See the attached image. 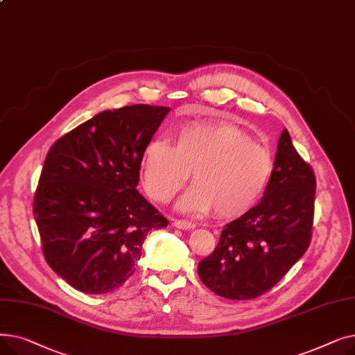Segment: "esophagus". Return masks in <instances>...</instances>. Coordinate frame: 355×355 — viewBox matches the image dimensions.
<instances>
[{
  "mask_svg": "<svg viewBox=\"0 0 355 355\" xmlns=\"http://www.w3.org/2000/svg\"><path fill=\"white\" fill-rule=\"evenodd\" d=\"M173 225L177 229H182V230H190L196 227V223L194 221H187V220H181V218H175Z\"/></svg>",
  "mask_w": 355,
  "mask_h": 355,
  "instance_id": "esophagus-1",
  "label": "esophagus"
}]
</instances>
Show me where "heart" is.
<instances>
[{"mask_svg":"<svg viewBox=\"0 0 355 355\" xmlns=\"http://www.w3.org/2000/svg\"><path fill=\"white\" fill-rule=\"evenodd\" d=\"M175 145L164 138L142 151V180L154 200H171L193 171L194 184L178 201L184 213L221 218L248 213L262 197L273 171L272 155L233 123L194 121L175 130Z\"/></svg>","mask_w":355,"mask_h":355,"instance_id":"obj_1","label":"heart"}]
</instances>
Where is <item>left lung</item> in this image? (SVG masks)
Returning <instances> with one entry per match:
<instances>
[{"label":"left lung","mask_w":355,"mask_h":355,"mask_svg":"<svg viewBox=\"0 0 355 355\" xmlns=\"http://www.w3.org/2000/svg\"><path fill=\"white\" fill-rule=\"evenodd\" d=\"M315 185L311 165L284 129L262 200L223 227L217 248L197 266L201 282L237 301L272 289L311 243Z\"/></svg>","instance_id":"8db88e82"}]
</instances>
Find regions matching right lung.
<instances>
[{
  "instance_id": "1",
  "label": "right lung",
  "mask_w": 355,
  "mask_h": 355,
  "mask_svg": "<svg viewBox=\"0 0 355 355\" xmlns=\"http://www.w3.org/2000/svg\"><path fill=\"white\" fill-rule=\"evenodd\" d=\"M170 107L103 110L53 144L33 213L49 266L85 293H107L135 272L148 233L168 220L137 190L142 151Z\"/></svg>"
}]
</instances>
